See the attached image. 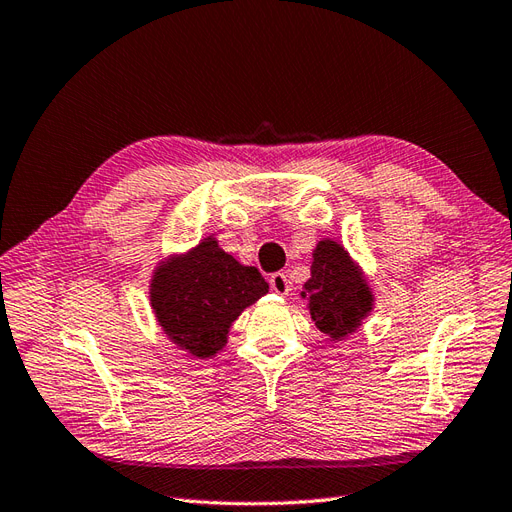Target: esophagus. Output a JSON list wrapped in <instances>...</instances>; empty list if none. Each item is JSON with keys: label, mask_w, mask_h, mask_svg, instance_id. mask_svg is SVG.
I'll list each match as a JSON object with an SVG mask.
<instances>
[{"label": "esophagus", "mask_w": 512, "mask_h": 512, "mask_svg": "<svg viewBox=\"0 0 512 512\" xmlns=\"http://www.w3.org/2000/svg\"><path fill=\"white\" fill-rule=\"evenodd\" d=\"M270 287L272 292H277L279 296H287L290 294V281H287V274L285 272H274L270 274Z\"/></svg>", "instance_id": "34e87169"}]
</instances>
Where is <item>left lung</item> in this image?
Returning a JSON list of instances; mask_svg holds the SVG:
<instances>
[{"mask_svg":"<svg viewBox=\"0 0 512 512\" xmlns=\"http://www.w3.org/2000/svg\"><path fill=\"white\" fill-rule=\"evenodd\" d=\"M300 296L307 298L311 320L331 342H342L355 333L374 305V294L361 268L346 248L333 240L318 242L311 279Z\"/></svg>","mask_w":512,"mask_h":512,"instance_id":"left-lung-1","label":"left lung"}]
</instances>
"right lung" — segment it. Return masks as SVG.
Masks as SVG:
<instances>
[{"mask_svg":"<svg viewBox=\"0 0 512 512\" xmlns=\"http://www.w3.org/2000/svg\"><path fill=\"white\" fill-rule=\"evenodd\" d=\"M149 294L170 342L190 357L212 359L225 348L240 313L268 294V283L257 268L242 266L209 235L186 255L162 261Z\"/></svg>","mask_w":512,"mask_h":512,"instance_id":"right-lung-1","label":"right lung"}]
</instances>
